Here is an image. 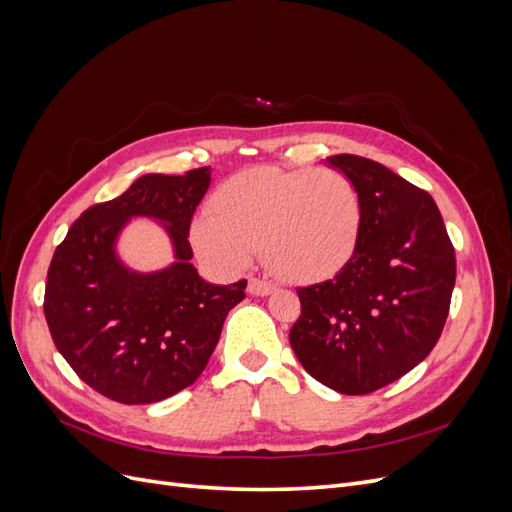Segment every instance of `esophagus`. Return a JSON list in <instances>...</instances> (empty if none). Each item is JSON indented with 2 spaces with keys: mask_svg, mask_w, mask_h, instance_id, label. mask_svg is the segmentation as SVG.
<instances>
[{
  "mask_svg": "<svg viewBox=\"0 0 512 512\" xmlns=\"http://www.w3.org/2000/svg\"><path fill=\"white\" fill-rule=\"evenodd\" d=\"M275 290V286L267 280H260V277H250V282H247V292L254 294V297H267Z\"/></svg>",
  "mask_w": 512,
  "mask_h": 512,
  "instance_id": "obj_1",
  "label": "esophagus"
}]
</instances>
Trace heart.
I'll return each instance as SVG.
<instances>
[{"label": "heart", "instance_id": "b5f03b06", "mask_svg": "<svg viewBox=\"0 0 512 512\" xmlns=\"http://www.w3.org/2000/svg\"><path fill=\"white\" fill-rule=\"evenodd\" d=\"M192 224V243L209 265L237 273L256 247L267 267L292 282L337 271L352 256L361 230V200L333 168L252 166L220 183Z\"/></svg>", "mask_w": 512, "mask_h": 512}]
</instances>
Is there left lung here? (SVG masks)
<instances>
[{"mask_svg":"<svg viewBox=\"0 0 512 512\" xmlns=\"http://www.w3.org/2000/svg\"><path fill=\"white\" fill-rule=\"evenodd\" d=\"M361 200V230L335 277L299 288L290 346L309 376L344 395L399 380L438 344L455 288V250L425 190L352 153L327 158Z\"/></svg>","mask_w":512,"mask_h":512,"instance_id":"8db88e82","label":"left lung"}]
</instances>
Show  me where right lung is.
<instances>
[{
    "label": "right lung",
    "mask_w": 512,
    "mask_h": 512,
    "mask_svg": "<svg viewBox=\"0 0 512 512\" xmlns=\"http://www.w3.org/2000/svg\"><path fill=\"white\" fill-rule=\"evenodd\" d=\"M209 183V166L138 177L89 207L53 254L44 290L53 342L76 376L119 404H156L194 384L228 312L245 299V280L209 284L190 262V222ZM132 217L165 228L175 263L141 274L118 258V235Z\"/></svg>",
    "instance_id": "right-lung-1"
}]
</instances>
